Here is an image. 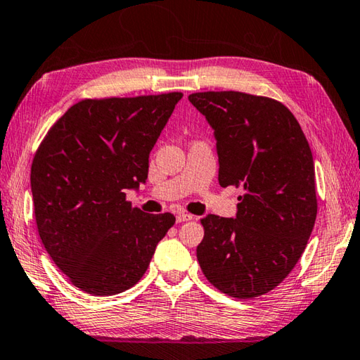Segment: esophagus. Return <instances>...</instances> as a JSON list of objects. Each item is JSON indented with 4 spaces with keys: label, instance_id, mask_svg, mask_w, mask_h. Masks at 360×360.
<instances>
[{
    "label": "esophagus",
    "instance_id": "1",
    "mask_svg": "<svg viewBox=\"0 0 360 360\" xmlns=\"http://www.w3.org/2000/svg\"><path fill=\"white\" fill-rule=\"evenodd\" d=\"M175 219H177V222L191 221V219H193V214H189V213H179L177 216H175Z\"/></svg>",
    "mask_w": 360,
    "mask_h": 360
}]
</instances>
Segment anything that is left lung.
<instances>
[{
	"label": "left lung",
	"mask_w": 360,
	"mask_h": 360,
	"mask_svg": "<svg viewBox=\"0 0 360 360\" xmlns=\"http://www.w3.org/2000/svg\"><path fill=\"white\" fill-rule=\"evenodd\" d=\"M188 98L214 130L219 185L244 189L235 219H200V269L236 300L262 296L291 273L315 226L310 146L296 117L274 98L236 91Z\"/></svg>",
	"instance_id": "1"
}]
</instances>
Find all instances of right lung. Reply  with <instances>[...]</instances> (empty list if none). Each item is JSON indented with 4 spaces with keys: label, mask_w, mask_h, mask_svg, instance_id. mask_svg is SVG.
<instances>
[{
    "label": "right lung",
    "mask_w": 360,
    "mask_h": 360,
    "mask_svg": "<svg viewBox=\"0 0 360 360\" xmlns=\"http://www.w3.org/2000/svg\"><path fill=\"white\" fill-rule=\"evenodd\" d=\"M181 92L86 98L40 142L31 166L39 236L75 287L94 296L131 288L175 224L131 207L127 189L148 174V155Z\"/></svg>",
    "instance_id": "right-lung-1"
}]
</instances>
